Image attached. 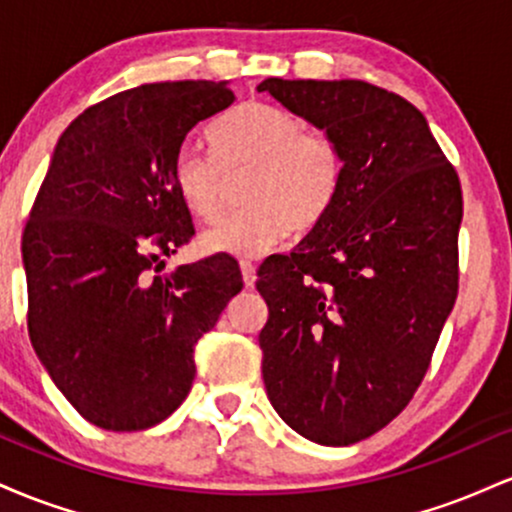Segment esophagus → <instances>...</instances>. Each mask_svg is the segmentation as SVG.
<instances>
[{
  "label": "esophagus",
  "instance_id": "esophagus-1",
  "mask_svg": "<svg viewBox=\"0 0 512 512\" xmlns=\"http://www.w3.org/2000/svg\"><path fill=\"white\" fill-rule=\"evenodd\" d=\"M240 272H243V281H245V286H255V281H257V267L255 264H252L250 260H240Z\"/></svg>",
  "mask_w": 512,
  "mask_h": 512
}]
</instances>
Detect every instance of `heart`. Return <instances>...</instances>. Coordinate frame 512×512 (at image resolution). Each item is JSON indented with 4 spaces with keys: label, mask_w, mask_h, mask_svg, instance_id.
Here are the masks:
<instances>
[{
    "label": "heart",
    "mask_w": 512,
    "mask_h": 512,
    "mask_svg": "<svg viewBox=\"0 0 512 512\" xmlns=\"http://www.w3.org/2000/svg\"><path fill=\"white\" fill-rule=\"evenodd\" d=\"M216 158L182 146L170 178L180 202L197 219L221 214L228 178L248 173L245 204L199 238L204 252L255 257L291 231L308 233L330 216L342 190L344 158L322 129H305L298 115L267 103H243L209 129Z\"/></svg>",
    "instance_id": "1"
}]
</instances>
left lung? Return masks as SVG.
Listing matches in <instances>:
<instances>
[{
	"label": "left lung",
	"instance_id": "1",
	"mask_svg": "<svg viewBox=\"0 0 512 512\" xmlns=\"http://www.w3.org/2000/svg\"><path fill=\"white\" fill-rule=\"evenodd\" d=\"M339 144L325 221L257 272L262 378L276 414L322 445L390 424L419 390L457 298L462 187L426 117L366 81L264 79Z\"/></svg>",
	"mask_w": 512,
	"mask_h": 512
}]
</instances>
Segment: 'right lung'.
<instances>
[{"instance_id": "obj_1", "label": "right lung", "mask_w": 512, "mask_h": 512, "mask_svg": "<svg viewBox=\"0 0 512 512\" xmlns=\"http://www.w3.org/2000/svg\"><path fill=\"white\" fill-rule=\"evenodd\" d=\"M233 101L226 81H161L91 105L62 132L28 214L31 344L69 404L105 431H144L180 407L195 344L243 289L228 255L158 274L195 236L173 158Z\"/></svg>"}]
</instances>
